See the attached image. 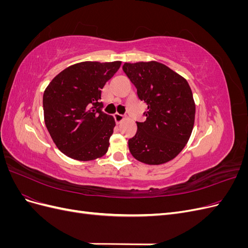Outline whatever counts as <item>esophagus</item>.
I'll return each mask as SVG.
<instances>
[{"label":"esophagus","mask_w":248,"mask_h":248,"mask_svg":"<svg viewBox=\"0 0 248 248\" xmlns=\"http://www.w3.org/2000/svg\"><path fill=\"white\" fill-rule=\"evenodd\" d=\"M114 119H115V121H116V123H121L123 120H124V116L123 115H121V114H118V112H116V114L114 115Z\"/></svg>","instance_id":"1"}]
</instances>
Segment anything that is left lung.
<instances>
[{"mask_svg":"<svg viewBox=\"0 0 248 248\" xmlns=\"http://www.w3.org/2000/svg\"><path fill=\"white\" fill-rule=\"evenodd\" d=\"M123 71L137 88L148 110L145 122L128 140L131 155L147 164L171 160L188 141L194 124L196 104L187 80L161 63H125Z\"/></svg>","mask_w":248,"mask_h":248,"instance_id":"obj_1","label":"left lung"}]
</instances>
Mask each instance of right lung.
Masks as SVG:
<instances>
[{"mask_svg":"<svg viewBox=\"0 0 248 248\" xmlns=\"http://www.w3.org/2000/svg\"><path fill=\"white\" fill-rule=\"evenodd\" d=\"M120 66V61L74 64L44 91L46 128L58 149L70 158L88 161L108 152L116 123L101 110V90Z\"/></svg>","mask_w":248,"mask_h":248,"instance_id":"right-lung-1","label":"right lung"}]
</instances>
